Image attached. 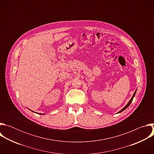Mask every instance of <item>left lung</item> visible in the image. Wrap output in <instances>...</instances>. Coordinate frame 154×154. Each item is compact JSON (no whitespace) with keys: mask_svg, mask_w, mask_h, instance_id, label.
<instances>
[{"mask_svg":"<svg viewBox=\"0 0 154 154\" xmlns=\"http://www.w3.org/2000/svg\"><path fill=\"white\" fill-rule=\"evenodd\" d=\"M136 92H137V90H136V91H135V93H134V94H133V96H132V97H131V99L129 100V102L127 103V104L121 109V110H120L118 113H121L122 112H123L124 110H125V109L130 105V104L131 103V102H132V100H133V99H134V96H135V94H136Z\"/></svg>","mask_w":154,"mask_h":154,"instance_id":"8db88e82","label":"left lung"}]
</instances>
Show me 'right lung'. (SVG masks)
Returning a JSON list of instances; mask_svg holds the SVG:
<instances>
[{
    "label": "right lung",
    "instance_id": "obj_1",
    "mask_svg": "<svg viewBox=\"0 0 154 154\" xmlns=\"http://www.w3.org/2000/svg\"><path fill=\"white\" fill-rule=\"evenodd\" d=\"M30 110H31V109H30ZM32 112H34V113H36V112H33V111H32V110H31ZM38 114H39V115H45V114H42V113H38Z\"/></svg>",
    "mask_w": 154,
    "mask_h": 154
}]
</instances>
